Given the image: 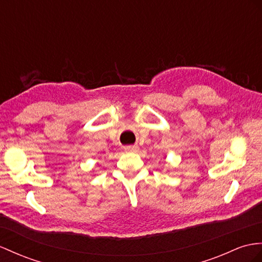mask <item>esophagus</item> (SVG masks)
<instances>
[{"instance_id":"esophagus-1","label":"esophagus","mask_w":262,"mask_h":262,"mask_svg":"<svg viewBox=\"0 0 262 262\" xmlns=\"http://www.w3.org/2000/svg\"><path fill=\"white\" fill-rule=\"evenodd\" d=\"M124 150L127 152H138L139 148H138V145H127V146H125Z\"/></svg>"}]
</instances>
